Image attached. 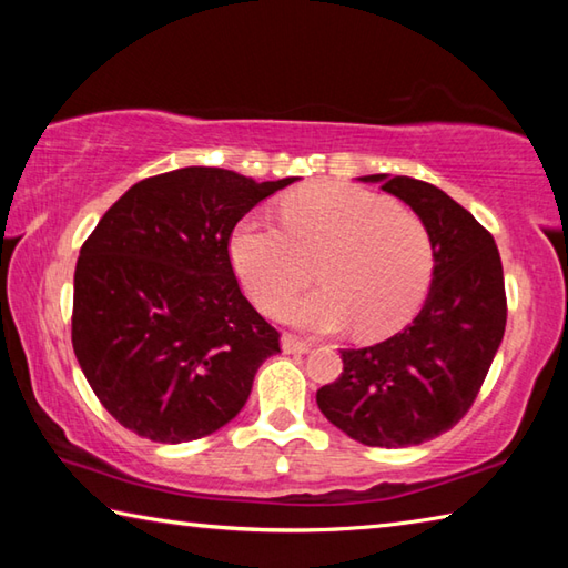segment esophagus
<instances>
[{
	"instance_id": "esophagus-1",
	"label": "esophagus",
	"mask_w": 568,
	"mask_h": 568,
	"mask_svg": "<svg viewBox=\"0 0 568 568\" xmlns=\"http://www.w3.org/2000/svg\"><path fill=\"white\" fill-rule=\"evenodd\" d=\"M311 348H313L311 341L297 338V335H293V333H285L283 335V351L285 353H307Z\"/></svg>"
}]
</instances>
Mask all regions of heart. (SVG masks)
I'll return each mask as SVG.
<instances>
[{
	"instance_id": "1",
	"label": "heart",
	"mask_w": 568,
	"mask_h": 568,
	"mask_svg": "<svg viewBox=\"0 0 568 568\" xmlns=\"http://www.w3.org/2000/svg\"><path fill=\"white\" fill-rule=\"evenodd\" d=\"M240 283L263 311H275L312 280L318 292L281 307L307 331H338L355 321L365 338L400 331L426 301L436 271L428 225L378 192L321 182L283 203V227L247 217L230 240Z\"/></svg>"
}]
</instances>
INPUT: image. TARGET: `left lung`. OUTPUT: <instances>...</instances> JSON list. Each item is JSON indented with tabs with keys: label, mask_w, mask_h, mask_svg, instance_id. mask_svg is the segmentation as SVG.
<instances>
[{
	"label": "left lung",
	"mask_w": 568,
	"mask_h": 568,
	"mask_svg": "<svg viewBox=\"0 0 568 568\" xmlns=\"http://www.w3.org/2000/svg\"><path fill=\"white\" fill-rule=\"evenodd\" d=\"M428 225L436 271L420 313L368 348H345L318 408L363 446L406 448L446 434L474 406L506 331V287L494 235L430 182L368 175Z\"/></svg>",
	"instance_id": "1"
}]
</instances>
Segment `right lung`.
<instances>
[{
    "label": "right lung",
    "instance_id": "1",
    "mask_svg": "<svg viewBox=\"0 0 568 568\" xmlns=\"http://www.w3.org/2000/svg\"><path fill=\"white\" fill-rule=\"evenodd\" d=\"M295 178L220 168L140 180L102 215L74 267L72 348L114 420L158 444L215 434L243 410L281 333L230 263L237 220Z\"/></svg>",
    "mask_w": 568,
    "mask_h": 568
}]
</instances>
